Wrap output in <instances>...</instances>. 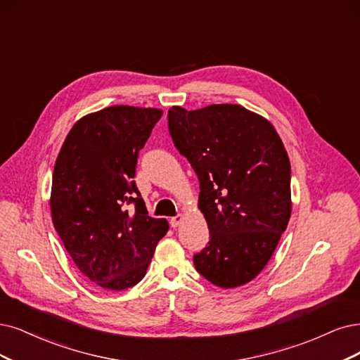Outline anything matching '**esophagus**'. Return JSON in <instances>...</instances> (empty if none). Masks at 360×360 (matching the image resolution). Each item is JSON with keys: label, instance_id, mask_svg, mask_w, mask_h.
Masks as SVG:
<instances>
[{"label": "esophagus", "instance_id": "1", "mask_svg": "<svg viewBox=\"0 0 360 360\" xmlns=\"http://www.w3.org/2000/svg\"><path fill=\"white\" fill-rule=\"evenodd\" d=\"M182 219H184V217L181 215V214H178L176 217H172L170 219H169V224H170V227L172 229H176L178 225L182 222Z\"/></svg>", "mask_w": 360, "mask_h": 360}]
</instances>
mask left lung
Here are the masks:
<instances>
[{"mask_svg":"<svg viewBox=\"0 0 360 360\" xmlns=\"http://www.w3.org/2000/svg\"><path fill=\"white\" fill-rule=\"evenodd\" d=\"M169 133L200 182L209 243L195 270L221 288L242 286L271 258L290 218V165L274 127L240 105L172 106Z\"/></svg>","mask_w":360,"mask_h":360,"instance_id":"1","label":"left lung"}]
</instances>
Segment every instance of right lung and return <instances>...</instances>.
<instances>
[{
  "label": "right lung",
  "instance_id": "obj_1",
  "mask_svg": "<svg viewBox=\"0 0 360 360\" xmlns=\"http://www.w3.org/2000/svg\"><path fill=\"white\" fill-rule=\"evenodd\" d=\"M163 111L117 105L71 129L51 181V218L65 249L96 285L123 290L139 283L169 230L148 217L133 181L139 151Z\"/></svg>",
  "mask_w": 360,
  "mask_h": 360
}]
</instances>
